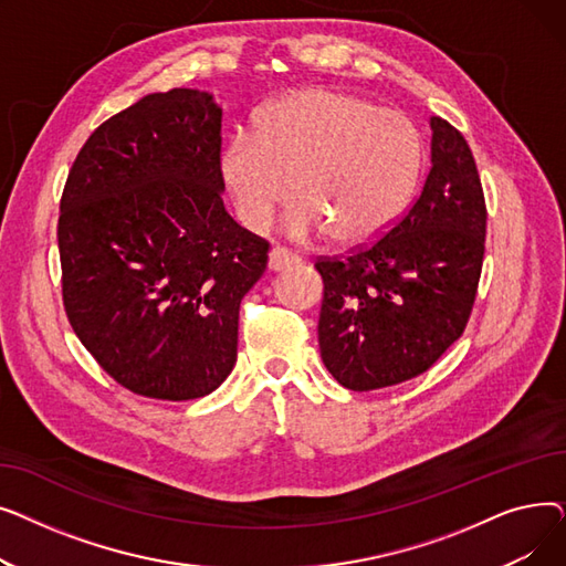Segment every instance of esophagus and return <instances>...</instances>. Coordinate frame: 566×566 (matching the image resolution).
<instances>
[{
  "instance_id": "34e87169",
  "label": "esophagus",
  "mask_w": 566,
  "mask_h": 566,
  "mask_svg": "<svg viewBox=\"0 0 566 566\" xmlns=\"http://www.w3.org/2000/svg\"><path fill=\"white\" fill-rule=\"evenodd\" d=\"M295 263H301V259L284 248H273L271 254H268V268H271V271H286V268Z\"/></svg>"
}]
</instances>
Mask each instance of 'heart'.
<instances>
[{
    "mask_svg": "<svg viewBox=\"0 0 566 566\" xmlns=\"http://www.w3.org/2000/svg\"><path fill=\"white\" fill-rule=\"evenodd\" d=\"M420 169L422 135L410 116L337 88L275 101L222 154L224 186L248 229H265L291 195L293 238L331 231L346 248L369 245L397 224Z\"/></svg>",
    "mask_w": 566,
    "mask_h": 566,
    "instance_id": "b5f03b06",
    "label": "heart"
}]
</instances>
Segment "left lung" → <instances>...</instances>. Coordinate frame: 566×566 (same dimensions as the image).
<instances>
[{
  "instance_id": "left-lung-1",
  "label": "left lung",
  "mask_w": 566,
  "mask_h": 566,
  "mask_svg": "<svg viewBox=\"0 0 566 566\" xmlns=\"http://www.w3.org/2000/svg\"><path fill=\"white\" fill-rule=\"evenodd\" d=\"M420 197L378 241L318 256L323 365L353 392L410 380L465 331L484 263L486 201L465 137L431 116Z\"/></svg>"
}]
</instances>
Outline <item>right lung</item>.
<instances>
[{"mask_svg": "<svg viewBox=\"0 0 566 566\" xmlns=\"http://www.w3.org/2000/svg\"><path fill=\"white\" fill-rule=\"evenodd\" d=\"M222 109L151 94L84 142L59 203L62 298L101 369L133 395L188 401L231 374L238 310L268 241L222 203Z\"/></svg>", "mask_w": 566, "mask_h": 566, "instance_id": "add662e5", "label": "right lung"}]
</instances>
